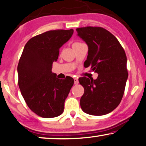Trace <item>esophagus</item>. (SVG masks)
<instances>
[{
  "label": "esophagus",
  "mask_w": 146,
  "mask_h": 146,
  "mask_svg": "<svg viewBox=\"0 0 146 146\" xmlns=\"http://www.w3.org/2000/svg\"><path fill=\"white\" fill-rule=\"evenodd\" d=\"M74 84L75 85H78V83H79V82H78V79L77 78H74Z\"/></svg>",
  "instance_id": "esophagus-1"
}]
</instances>
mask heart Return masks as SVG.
I'll use <instances>...</instances> for the list:
<instances>
[{"mask_svg":"<svg viewBox=\"0 0 146 146\" xmlns=\"http://www.w3.org/2000/svg\"><path fill=\"white\" fill-rule=\"evenodd\" d=\"M74 44H79V42H76V43H74Z\"/></svg>","mask_w":146,"mask_h":146,"instance_id":"obj_1","label":"heart"}]
</instances>
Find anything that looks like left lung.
Here are the masks:
<instances>
[{"label":"left lung","instance_id":"1","mask_svg":"<svg viewBox=\"0 0 146 146\" xmlns=\"http://www.w3.org/2000/svg\"><path fill=\"white\" fill-rule=\"evenodd\" d=\"M76 31L88 46L84 64L98 74L96 80L79 78L84 88L81 108L93 115L109 113L118 106L124 94L128 78L126 54L118 40L106 29L86 27Z\"/></svg>","mask_w":146,"mask_h":146}]
</instances>
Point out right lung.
Segmentation results:
<instances>
[{"label": "right lung", "mask_w": 146, "mask_h": 146, "mask_svg": "<svg viewBox=\"0 0 146 146\" xmlns=\"http://www.w3.org/2000/svg\"><path fill=\"white\" fill-rule=\"evenodd\" d=\"M74 30H54L33 37L20 57L18 85L31 110L44 118L57 117L64 111V101L74 85L72 78L59 80L52 72L59 49L70 40Z\"/></svg>", "instance_id": "right-lung-1"}]
</instances>
